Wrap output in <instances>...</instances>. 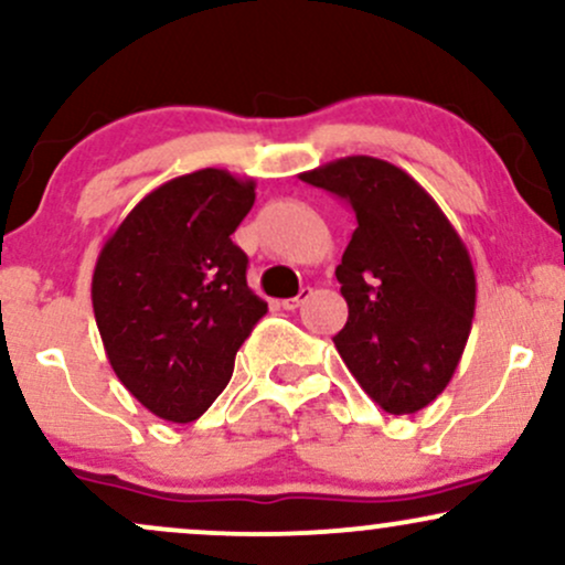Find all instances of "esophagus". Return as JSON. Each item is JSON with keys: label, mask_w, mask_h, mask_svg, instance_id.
Returning a JSON list of instances; mask_svg holds the SVG:
<instances>
[{"label": "esophagus", "mask_w": 565, "mask_h": 565, "mask_svg": "<svg viewBox=\"0 0 565 565\" xmlns=\"http://www.w3.org/2000/svg\"><path fill=\"white\" fill-rule=\"evenodd\" d=\"M310 295H313V289L305 287V289H300V295H297V297H289V300H281V308H284V310H297L305 300H308Z\"/></svg>", "instance_id": "esophagus-1"}]
</instances>
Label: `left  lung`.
Instances as JSON below:
<instances>
[{"instance_id": "obj_1", "label": "left lung", "mask_w": 565, "mask_h": 565, "mask_svg": "<svg viewBox=\"0 0 565 565\" xmlns=\"http://www.w3.org/2000/svg\"><path fill=\"white\" fill-rule=\"evenodd\" d=\"M353 210L355 231L337 265L348 323L334 337L353 377L391 414H414L449 385L476 313L468 246L430 193L374 157L302 172Z\"/></svg>"}]
</instances>
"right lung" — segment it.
<instances>
[{"mask_svg": "<svg viewBox=\"0 0 565 565\" xmlns=\"http://www.w3.org/2000/svg\"><path fill=\"white\" fill-rule=\"evenodd\" d=\"M252 204L255 180L206 167L148 193L97 255L103 348L121 385L167 423H193L212 406L268 313L231 242Z\"/></svg>", "mask_w": 565, "mask_h": 565, "instance_id": "obj_1", "label": "right lung"}]
</instances>
